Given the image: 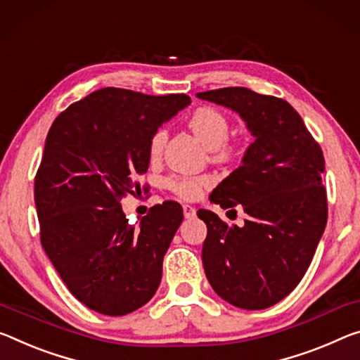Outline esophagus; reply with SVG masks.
<instances>
[{
    "instance_id": "esophagus-1",
    "label": "esophagus",
    "mask_w": 360,
    "mask_h": 360,
    "mask_svg": "<svg viewBox=\"0 0 360 360\" xmlns=\"http://www.w3.org/2000/svg\"><path fill=\"white\" fill-rule=\"evenodd\" d=\"M182 211H184V218H187V219H191V218H193V216H195V208L192 207V205H182Z\"/></svg>"
}]
</instances>
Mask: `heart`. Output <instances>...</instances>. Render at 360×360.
I'll return each instance as SVG.
<instances>
[{
	"label": "heart",
	"instance_id": "obj_1",
	"mask_svg": "<svg viewBox=\"0 0 360 360\" xmlns=\"http://www.w3.org/2000/svg\"><path fill=\"white\" fill-rule=\"evenodd\" d=\"M189 128L205 146L214 152L216 158H231L236 155V146L227 142L231 133V123L224 113L213 107L197 108L189 120ZM168 139L167 129H157L149 142V153L152 158L162 153L165 142ZM213 184L211 176H171L167 187L184 200H195L202 195L203 189Z\"/></svg>",
	"mask_w": 360,
	"mask_h": 360
}]
</instances>
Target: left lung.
Wrapping results in <instances>:
<instances>
[{
    "instance_id": "8db88e82",
    "label": "left lung",
    "mask_w": 360,
    "mask_h": 360,
    "mask_svg": "<svg viewBox=\"0 0 360 360\" xmlns=\"http://www.w3.org/2000/svg\"><path fill=\"white\" fill-rule=\"evenodd\" d=\"M197 98L237 112L255 138L240 167L210 195L221 208L242 205L245 226H227L213 211H197L208 229L203 269L229 304L266 309L293 292L325 231L323 153L287 101L240 86Z\"/></svg>"
}]
</instances>
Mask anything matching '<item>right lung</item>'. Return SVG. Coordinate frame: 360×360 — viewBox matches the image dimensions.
Here are the masks:
<instances>
[{"label": "right lung", "mask_w": 360, "mask_h": 360, "mask_svg": "<svg viewBox=\"0 0 360 360\" xmlns=\"http://www.w3.org/2000/svg\"><path fill=\"white\" fill-rule=\"evenodd\" d=\"M191 104L186 94L102 88L54 120L35 178L41 245L70 293L105 316H124L155 295L182 207L163 202L139 227L120 200L141 193L152 134Z\"/></svg>", "instance_id": "1"}]
</instances>
